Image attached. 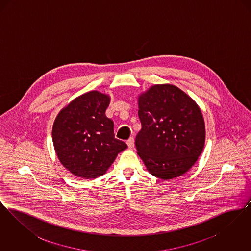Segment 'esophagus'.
<instances>
[{
    "instance_id": "34e87169",
    "label": "esophagus",
    "mask_w": 251,
    "mask_h": 251,
    "mask_svg": "<svg viewBox=\"0 0 251 251\" xmlns=\"http://www.w3.org/2000/svg\"><path fill=\"white\" fill-rule=\"evenodd\" d=\"M127 145H128V147L131 149V148H133V146H134V138L133 137H130L128 140H127Z\"/></svg>"
}]
</instances>
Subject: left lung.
I'll return each mask as SVG.
<instances>
[{"instance_id": "obj_1", "label": "left lung", "mask_w": 251, "mask_h": 251, "mask_svg": "<svg viewBox=\"0 0 251 251\" xmlns=\"http://www.w3.org/2000/svg\"><path fill=\"white\" fill-rule=\"evenodd\" d=\"M142 129L135 137L138 155L151 174L169 179L187 172L202 152L201 111L177 86L156 84L139 97Z\"/></svg>"}]
</instances>
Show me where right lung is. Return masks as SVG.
<instances>
[{"instance_id":"obj_1","label":"right lung","mask_w":251,"mask_h":251,"mask_svg":"<svg viewBox=\"0 0 251 251\" xmlns=\"http://www.w3.org/2000/svg\"><path fill=\"white\" fill-rule=\"evenodd\" d=\"M107 95L90 91L74 99L55 119L52 141L61 164L84 179L103 175L127 144L115 137L105 115Z\"/></svg>"}]
</instances>
